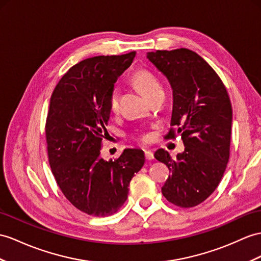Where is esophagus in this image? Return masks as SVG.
<instances>
[{"label":"esophagus","mask_w":261,"mask_h":261,"mask_svg":"<svg viewBox=\"0 0 261 261\" xmlns=\"http://www.w3.org/2000/svg\"><path fill=\"white\" fill-rule=\"evenodd\" d=\"M145 157L147 161L154 160V152H152L151 150H145Z\"/></svg>","instance_id":"34e87169"}]
</instances>
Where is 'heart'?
I'll list each match as a JSON object with an SVG mask.
<instances>
[{
	"label": "heart",
	"instance_id": "obj_1",
	"mask_svg": "<svg viewBox=\"0 0 261 261\" xmlns=\"http://www.w3.org/2000/svg\"><path fill=\"white\" fill-rule=\"evenodd\" d=\"M133 85L136 86L139 91H141L146 97L149 98L152 95L157 92L163 91L162 85L160 81L157 80L156 76L149 72L148 69L139 68L132 75L130 79ZM119 107V94L116 90L111 92L109 97V110L112 113H115L118 111ZM142 139L144 142H148L150 139L149 135H143Z\"/></svg>",
	"mask_w": 261,
	"mask_h": 261
}]
</instances>
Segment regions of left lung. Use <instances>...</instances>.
Listing matches in <instances>:
<instances>
[{"instance_id":"8db88e82","label":"left lung","mask_w":261,"mask_h":261,"mask_svg":"<svg viewBox=\"0 0 261 261\" xmlns=\"http://www.w3.org/2000/svg\"><path fill=\"white\" fill-rule=\"evenodd\" d=\"M147 59L166 76L173 90L171 128L167 139L181 134L185 150L175 158L163 148L155 158L170 175L162 193L181 208L206 200L224 176L229 161L232 109L224 83L213 67L188 48L148 52Z\"/></svg>"}]
</instances>
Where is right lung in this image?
I'll list each match as a JSON object with an SVG mask.
<instances>
[{
	"mask_svg": "<svg viewBox=\"0 0 261 261\" xmlns=\"http://www.w3.org/2000/svg\"><path fill=\"white\" fill-rule=\"evenodd\" d=\"M136 52L95 56L74 65L49 100L45 134L49 166L62 193L87 215L104 217L124 205L128 185L142 169V149H124L117 160L100 156L111 111L109 97Z\"/></svg>",
	"mask_w": 261,
	"mask_h": 261,
	"instance_id": "add662e5",
	"label": "right lung"
}]
</instances>
